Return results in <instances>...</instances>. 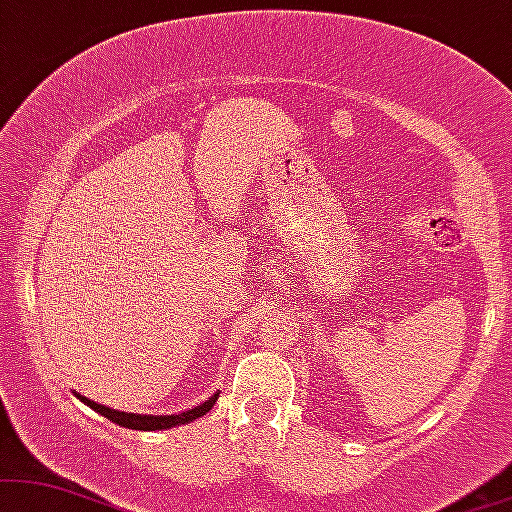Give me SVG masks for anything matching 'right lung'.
Returning <instances> with one entry per match:
<instances>
[{"instance_id":"add662e5","label":"right lung","mask_w":512,"mask_h":512,"mask_svg":"<svg viewBox=\"0 0 512 512\" xmlns=\"http://www.w3.org/2000/svg\"><path fill=\"white\" fill-rule=\"evenodd\" d=\"M73 394L77 399L82 401V404H87L89 409H94L96 413H101L103 418L113 420V423H118L120 428H129V430H141V432H153V430H170V428H177V425H186V423H193V420L205 416L212 406H215V401L219 397V392L212 394L205 401H200L198 406H191V409L181 411V413H170V416H153V413H127V411H115L111 406H103L99 401H92L89 397H84V394L75 392Z\"/></svg>"}]
</instances>
